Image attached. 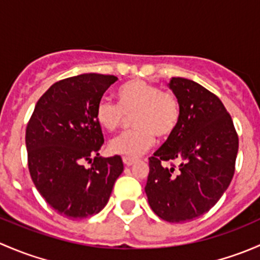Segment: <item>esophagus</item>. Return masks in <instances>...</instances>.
Masks as SVG:
<instances>
[{
	"instance_id": "obj_1",
	"label": "esophagus",
	"mask_w": 260,
	"mask_h": 260,
	"mask_svg": "<svg viewBox=\"0 0 260 260\" xmlns=\"http://www.w3.org/2000/svg\"><path fill=\"white\" fill-rule=\"evenodd\" d=\"M135 162H136L135 158H129V157H123V164H124L127 167L135 165Z\"/></svg>"
}]
</instances>
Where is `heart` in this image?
Instances as JSON below:
<instances>
[{
	"mask_svg": "<svg viewBox=\"0 0 260 260\" xmlns=\"http://www.w3.org/2000/svg\"><path fill=\"white\" fill-rule=\"evenodd\" d=\"M117 98L118 104L108 99L99 102L96 122L106 132L112 133L133 116L135 129L112 140L108 146L111 153L129 158L140 157L154 145V135L165 141L176 132L181 107L171 91L161 90L158 85L148 81L132 80L118 89Z\"/></svg>",
	"mask_w": 260,
	"mask_h": 260,
	"instance_id": "1",
	"label": "heart"
}]
</instances>
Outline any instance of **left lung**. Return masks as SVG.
I'll list each match as a JSON object with an SVG mask.
<instances>
[{"label": "left lung", "mask_w": 260, "mask_h": 260, "mask_svg": "<svg viewBox=\"0 0 260 260\" xmlns=\"http://www.w3.org/2000/svg\"><path fill=\"white\" fill-rule=\"evenodd\" d=\"M169 88L180 102V123L149 157L145 191L157 216L185 222L208 212L229 187L239 140L232 117L215 94L185 78H171ZM167 160L179 166L161 165Z\"/></svg>", "instance_id": "1"}]
</instances>
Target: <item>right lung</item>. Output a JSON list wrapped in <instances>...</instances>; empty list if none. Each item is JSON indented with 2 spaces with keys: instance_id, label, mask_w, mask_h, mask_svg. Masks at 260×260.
I'll use <instances>...</instances> for the list:
<instances>
[{
  "instance_id": "right-lung-1",
  "label": "right lung",
  "mask_w": 260,
  "mask_h": 260,
  "mask_svg": "<svg viewBox=\"0 0 260 260\" xmlns=\"http://www.w3.org/2000/svg\"><path fill=\"white\" fill-rule=\"evenodd\" d=\"M114 75L90 73L52 84L36 103L26 128L28 170L46 203L69 219L103 210L123 172L120 156H99L104 143L95 118ZM89 160L92 166L83 167Z\"/></svg>"
}]
</instances>
